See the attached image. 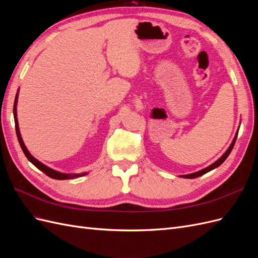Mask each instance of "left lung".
Here are the masks:
<instances>
[{
  "label": "left lung",
  "instance_id": "left-lung-1",
  "mask_svg": "<svg viewBox=\"0 0 258 258\" xmlns=\"http://www.w3.org/2000/svg\"><path fill=\"white\" fill-rule=\"evenodd\" d=\"M237 137H238V131H237V134H236L235 138H233V140H232V142H231L230 146L228 147V150L224 153V155L222 156L221 158H218L214 163H212V165H210L209 167H207V168H205V169H202V170H200V171H197V172H195V173H190V174L182 175V177H185V178H195V177H198V176H201V175H204V174L208 173L209 171H211V170H213V169L217 168L218 166H221L222 163L226 160V158H227L228 156H229V154H230L231 150L233 148V145H235V142H236V140H237Z\"/></svg>",
  "mask_w": 258,
  "mask_h": 258
}]
</instances>
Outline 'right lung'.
Wrapping results in <instances>:
<instances>
[{
  "mask_svg": "<svg viewBox=\"0 0 258 258\" xmlns=\"http://www.w3.org/2000/svg\"><path fill=\"white\" fill-rule=\"evenodd\" d=\"M18 93H19V89L17 90L16 98H15V103H14V119H15V128H16V134H17V138H18L19 144H20V146H21V148H22L23 153H25L26 157L29 159V161H30V162H32L33 165H34L38 170H41L42 172H44L46 175H48L49 177L54 178V179H71V178L81 177V176H84V175L87 174V172H83V173H74V174L59 172V171L53 170V169H51V168L47 167L46 165H44V163H42L41 161H38L36 158H34L33 156L30 154V152L28 151V148L26 147L25 143H23V141H22V138H21V135H20V130H19V124H18V119H17V102H18Z\"/></svg>",
  "mask_w": 258,
  "mask_h": 258,
  "instance_id": "obj_1",
  "label": "right lung"
}]
</instances>
